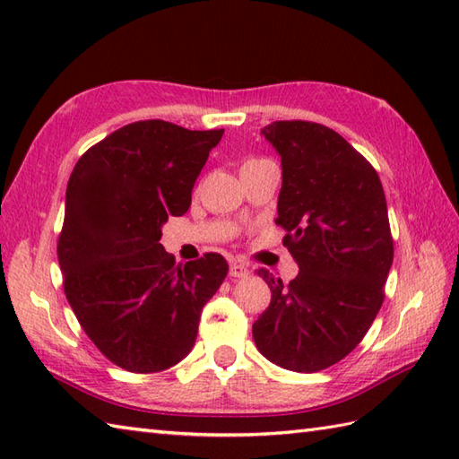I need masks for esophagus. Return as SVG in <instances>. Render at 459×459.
Wrapping results in <instances>:
<instances>
[{"label": "esophagus", "mask_w": 459, "mask_h": 459, "mask_svg": "<svg viewBox=\"0 0 459 459\" xmlns=\"http://www.w3.org/2000/svg\"><path fill=\"white\" fill-rule=\"evenodd\" d=\"M229 274L232 278H248L250 276V270H248V266L242 264V262H230Z\"/></svg>", "instance_id": "esophagus-1"}]
</instances>
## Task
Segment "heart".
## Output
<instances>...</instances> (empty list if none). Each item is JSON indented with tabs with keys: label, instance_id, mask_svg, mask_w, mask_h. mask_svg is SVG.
<instances>
[{
	"label": "heart",
	"instance_id": "1",
	"mask_svg": "<svg viewBox=\"0 0 459 459\" xmlns=\"http://www.w3.org/2000/svg\"><path fill=\"white\" fill-rule=\"evenodd\" d=\"M256 161H262V160H248L245 165H248V163H256Z\"/></svg>",
	"mask_w": 459,
	"mask_h": 459
}]
</instances>
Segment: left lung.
Instances as JSON below:
<instances>
[{
  "label": "left lung",
  "mask_w": 459,
  "mask_h": 459,
  "mask_svg": "<svg viewBox=\"0 0 459 459\" xmlns=\"http://www.w3.org/2000/svg\"><path fill=\"white\" fill-rule=\"evenodd\" d=\"M260 134L281 158L278 219L298 276L260 268L272 299L252 337L272 363L317 373L347 357L385 299L394 247L373 165L327 126L272 122Z\"/></svg>",
  "instance_id": "8db88e82"
}]
</instances>
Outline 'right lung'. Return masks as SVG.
Instances as JSON below:
<instances>
[{"label":"right lung","instance_id":"add662e5","mask_svg":"<svg viewBox=\"0 0 459 459\" xmlns=\"http://www.w3.org/2000/svg\"><path fill=\"white\" fill-rule=\"evenodd\" d=\"M222 134L134 122L92 145L68 179L56 245L65 294L100 353L130 373L189 355L203 306L229 272L214 252L181 266L160 245Z\"/></svg>","mask_w":459,"mask_h":459}]
</instances>
